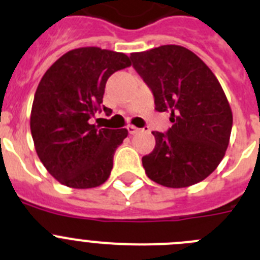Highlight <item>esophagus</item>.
I'll return each instance as SVG.
<instances>
[{
	"instance_id": "esophagus-1",
	"label": "esophagus",
	"mask_w": 260,
	"mask_h": 260,
	"mask_svg": "<svg viewBox=\"0 0 260 260\" xmlns=\"http://www.w3.org/2000/svg\"><path fill=\"white\" fill-rule=\"evenodd\" d=\"M127 132H128V134L134 135V134H138V133H139V132H142V128L137 127V126L128 125V126H127Z\"/></svg>"
}]
</instances>
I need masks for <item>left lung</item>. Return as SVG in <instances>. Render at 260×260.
Wrapping results in <instances>:
<instances>
[{"mask_svg":"<svg viewBox=\"0 0 260 260\" xmlns=\"http://www.w3.org/2000/svg\"><path fill=\"white\" fill-rule=\"evenodd\" d=\"M133 68L150 87L157 112H171L172 127L153 132L156 146L142 162L150 180L187 187L207 178L225 155L233 116L219 80L195 53L161 45L132 53Z\"/></svg>","mask_w":260,"mask_h":260,"instance_id":"1","label":"left lung"}]
</instances>
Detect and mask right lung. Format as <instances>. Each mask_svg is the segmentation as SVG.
I'll use <instances>...</instances> for the list:
<instances>
[{"label": "right lung", "mask_w": 260, "mask_h": 260, "mask_svg": "<svg viewBox=\"0 0 260 260\" xmlns=\"http://www.w3.org/2000/svg\"><path fill=\"white\" fill-rule=\"evenodd\" d=\"M132 65L125 53L86 47L59 57L41 78L31 110L35 150L62 185L91 189L109 178L126 128H98L88 122L103 105L108 78Z\"/></svg>", "instance_id": "add662e5"}]
</instances>
